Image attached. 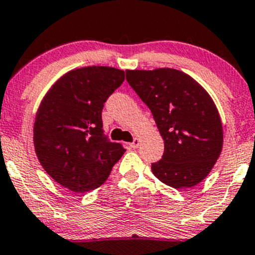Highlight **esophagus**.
Listing matches in <instances>:
<instances>
[{"mask_svg": "<svg viewBox=\"0 0 255 255\" xmlns=\"http://www.w3.org/2000/svg\"><path fill=\"white\" fill-rule=\"evenodd\" d=\"M139 143H140V140L135 137V139L133 140V142H130V147L131 148H137L139 147Z\"/></svg>", "mask_w": 255, "mask_h": 255, "instance_id": "obj_1", "label": "esophagus"}]
</instances>
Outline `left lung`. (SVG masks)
Listing matches in <instances>:
<instances>
[{"instance_id":"8db88e82","label":"left lung","mask_w":255,"mask_h":255,"mask_svg":"<svg viewBox=\"0 0 255 255\" xmlns=\"http://www.w3.org/2000/svg\"><path fill=\"white\" fill-rule=\"evenodd\" d=\"M126 78L151 110L164 154L152 164L160 182L174 189L192 188L209 174L223 145L215 103L194 78L174 69L127 70Z\"/></svg>"}]
</instances>
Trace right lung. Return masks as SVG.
Segmentation results:
<instances>
[{
  "label": "right lung",
  "mask_w": 255,
  "mask_h": 255,
  "mask_svg": "<svg viewBox=\"0 0 255 255\" xmlns=\"http://www.w3.org/2000/svg\"><path fill=\"white\" fill-rule=\"evenodd\" d=\"M125 81V71L109 66L72 70L54 83L34 122V148L44 170L75 192L97 189L124 155L121 143L104 134L102 110Z\"/></svg>",
  "instance_id": "1"
}]
</instances>
